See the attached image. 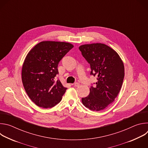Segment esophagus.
Instances as JSON below:
<instances>
[{
  "instance_id": "obj_1",
  "label": "esophagus",
  "mask_w": 148,
  "mask_h": 148,
  "mask_svg": "<svg viewBox=\"0 0 148 148\" xmlns=\"http://www.w3.org/2000/svg\"><path fill=\"white\" fill-rule=\"evenodd\" d=\"M74 86L75 87H78V86H79V84L78 82H75L74 84Z\"/></svg>"
}]
</instances>
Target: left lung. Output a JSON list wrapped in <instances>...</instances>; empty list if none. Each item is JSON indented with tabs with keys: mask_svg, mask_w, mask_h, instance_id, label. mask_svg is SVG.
<instances>
[{
	"mask_svg": "<svg viewBox=\"0 0 148 148\" xmlns=\"http://www.w3.org/2000/svg\"><path fill=\"white\" fill-rule=\"evenodd\" d=\"M79 50L90 65V75L97 77L82 102L91 111L102 110L114 102L120 91L125 75L123 63L115 50L104 44L84 45Z\"/></svg>",
	"mask_w": 148,
	"mask_h": 148,
	"instance_id": "1",
	"label": "left lung"
}]
</instances>
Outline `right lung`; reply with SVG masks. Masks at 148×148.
<instances>
[{"label":"right lung","mask_w":148,"mask_h":148,"mask_svg":"<svg viewBox=\"0 0 148 148\" xmlns=\"http://www.w3.org/2000/svg\"><path fill=\"white\" fill-rule=\"evenodd\" d=\"M73 47L65 42L45 41L27 55L22 67V82L28 96L37 106L50 108L61 101L67 88L55 77L58 74L59 62Z\"/></svg>","instance_id":"obj_1"}]
</instances>
